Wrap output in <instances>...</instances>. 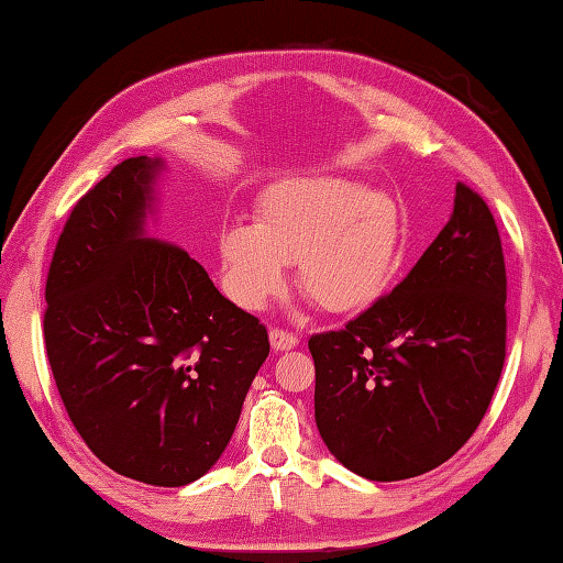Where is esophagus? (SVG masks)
<instances>
[{
    "label": "esophagus",
    "mask_w": 563,
    "mask_h": 563,
    "mask_svg": "<svg viewBox=\"0 0 563 563\" xmlns=\"http://www.w3.org/2000/svg\"><path fill=\"white\" fill-rule=\"evenodd\" d=\"M268 339H271V349L275 351V353H283V351H292L297 343V336L295 333H290V331H283V329H271V333H268Z\"/></svg>",
    "instance_id": "obj_1"
}]
</instances>
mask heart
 Listing matches in <instances>:
<instances>
[{"label": "heart", "instance_id": "1", "mask_svg": "<svg viewBox=\"0 0 563 563\" xmlns=\"http://www.w3.org/2000/svg\"><path fill=\"white\" fill-rule=\"evenodd\" d=\"M399 200L341 176H292L263 190L256 222L222 227L224 290L244 309L266 307L297 283L331 314L357 312L389 288L401 258Z\"/></svg>", "mask_w": 563, "mask_h": 563}]
</instances>
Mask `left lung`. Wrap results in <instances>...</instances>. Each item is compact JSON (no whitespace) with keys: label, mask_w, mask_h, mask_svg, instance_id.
Returning <instances> with one entry per match:
<instances>
[{"label":"left lung","mask_w":563,"mask_h":563,"mask_svg":"<svg viewBox=\"0 0 563 563\" xmlns=\"http://www.w3.org/2000/svg\"><path fill=\"white\" fill-rule=\"evenodd\" d=\"M314 421L329 452L369 482L448 462L492 404L506 361V263L479 194L454 186L448 224L389 295L309 339Z\"/></svg>","instance_id":"8db88e82"}]
</instances>
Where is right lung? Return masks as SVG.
<instances>
[{
  "label": "right lung",
  "mask_w": 563,
  "mask_h": 563,
  "mask_svg": "<svg viewBox=\"0 0 563 563\" xmlns=\"http://www.w3.org/2000/svg\"><path fill=\"white\" fill-rule=\"evenodd\" d=\"M162 157H130L84 196L45 283V351L77 433L113 472L186 486L220 460L268 333L188 251L147 234Z\"/></svg>",
  "instance_id": "obj_1"
}]
</instances>
